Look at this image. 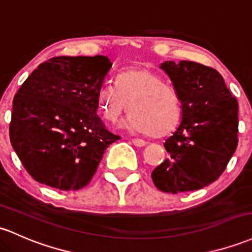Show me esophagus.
Instances as JSON below:
<instances>
[{
    "label": "esophagus",
    "mask_w": 252,
    "mask_h": 252,
    "mask_svg": "<svg viewBox=\"0 0 252 252\" xmlns=\"http://www.w3.org/2000/svg\"><path fill=\"white\" fill-rule=\"evenodd\" d=\"M131 142L132 145H135L136 147H143V146H146V141L142 139H132Z\"/></svg>",
    "instance_id": "obj_1"
}]
</instances>
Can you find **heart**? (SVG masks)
Wrapping results in <instances>:
<instances>
[{
	"mask_svg": "<svg viewBox=\"0 0 252 252\" xmlns=\"http://www.w3.org/2000/svg\"><path fill=\"white\" fill-rule=\"evenodd\" d=\"M96 104L104 120L116 123L128 109L124 129L139 134L164 135L176 128L182 116V100L173 85L149 68H131L121 73L117 84L104 82L96 92Z\"/></svg>",
	"mask_w": 252,
	"mask_h": 252,
	"instance_id": "b5f03b06",
	"label": "heart"
}]
</instances>
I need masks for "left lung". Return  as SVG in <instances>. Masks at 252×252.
Returning <instances> with one entry per match:
<instances>
[{
  "instance_id": "1",
  "label": "left lung",
  "mask_w": 252,
  "mask_h": 252,
  "mask_svg": "<svg viewBox=\"0 0 252 252\" xmlns=\"http://www.w3.org/2000/svg\"><path fill=\"white\" fill-rule=\"evenodd\" d=\"M181 95L182 122L164 146L168 159L152 172L164 192L193 191L219 178L238 145V101L219 71L190 61H165Z\"/></svg>"
}]
</instances>
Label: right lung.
Instances as JSON below:
<instances>
[{
	"label": "right lung",
	"instance_id": "1",
	"mask_svg": "<svg viewBox=\"0 0 252 252\" xmlns=\"http://www.w3.org/2000/svg\"><path fill=\"white\" fill-rule=\"evenodd\" d=\"M112 63L106 56H60L38 65L14 96L9 137L38 183L79 190L105 149L120 140L96 115V92Z\"/></svg>",
	"mask_w": 252,
	"mask_h": 252
}]
</instances>
